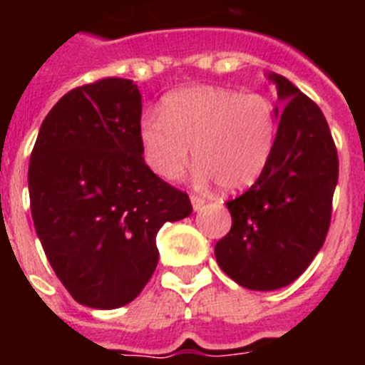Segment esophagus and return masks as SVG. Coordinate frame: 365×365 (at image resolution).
Returning <instances> with one entry per match:
<instances>
[{
    "mask_svg": "<svg viewBox=\"0 0 365 365\" xmlns=\"http://www.w3.org/2000/svg\"><path fill=\"white\" fill-rule=\"evenodd\" d=\"M190 201H192V206H193V210L195 212H199V210H202V206H205V199L202 197H199V195H192V197H190Z\"/></svg>",
    "mask_w": 365,
    "mask_h": 365,
    "instance_id": "obj_1",
    "label": "esophagus"
}]
</instances>
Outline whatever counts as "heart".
Returning a JSON list of instances; mask_svg holds the SVG:
<instances>
[{"label":"heart","mask_w":365,"mask_h":365,"mask_svg":"<svg viewBox=\"0 0 365 365\" xmlns=\"http://www.w3.org/2000/svg\"><path fill=\"white\" fill-rule=\"evenodd\" d=\"M278 133L265 95H240L227 87H190L166 98L163 113L140 120L144 160L153 173L175 180L192 157L197 179L217 180L227 192L256 185L272 157Z\"/></svg>","instance_id":"heart-1"}]
</instances>
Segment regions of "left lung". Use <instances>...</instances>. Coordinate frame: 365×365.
Returning a JSON list of instances; mask_svg holds the SVG:
<instances>
[{
    "mask_svg": "<svg viewBox=\"0 0 365 365\" xmlns=\"http://www.w3.org/2000/svg\"><path fill=\"white\" fill-rule=\"evenodd\" d=\"M267 78L282 102L272 157L256 185L227 202L232 228L215 245L222 272L250 291H276L305 272L327 235L338 182L322 109L282 74Z\"/></svg>",
    "mask_w": 365,
    "mask_h": 365,
    "instance_id": "obj_1",
    "label": "left lung"
}]
</instances>
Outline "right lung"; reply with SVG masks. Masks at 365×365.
<instances>
[{"label":"right lung","mask_w":365,"mask_h":365,"mask_svg":"<svg viewBox=\"0 0 365 365\" xmlns=\"http://www.w3.org/2000/svg\"><path fill=\"white\" fill-rule=\"evenodd\" d=\"M140 115L133 80L76 87L41 122L31 153L34 228L58 279L87 307L133 302L159 261L157 232L192 214L188 195L144 163Z\"/></svg>","instance_id":"obj_1"}]
</instances>
